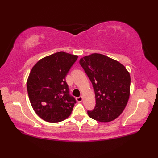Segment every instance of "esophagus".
<instances>
[{
  "label": "esophagus",
  "instance_id": "esophagus-1",
  "mask_svg": "<svg viewBox=\"0 0 158 158\" xmlns=\"http://www.w3.org/2000/svg\"><path fill=\"white\" fill-rule=\"evenodd\" d=\"M77 100L78 102H81L83 100V96H79L78 98H77Z\"/></svg>",
  "mask_w": 158,
  "mask_h": 158
}]
</instances>
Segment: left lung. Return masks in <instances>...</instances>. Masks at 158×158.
<instances>
[{
  "mask_svg": "<svg viewBox=\"0 0 158 158\" xmlns=\"http://www.w3.org/2000/svg\"><path fill=\"white\" fill-rule=\"evenodd\" d=\"M91 81L95 92L96 106L88 110L90 118L109 122L118 117L128 101L130 75L125 66L100 53L85 56L79 60Z\"/></svg>",
  "mask_w": 158,
  "mask_h": 158,
  "instance_id": "left-lung-1",
  "label": "left lung"
}]
</instances>
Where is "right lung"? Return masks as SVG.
<instances>
[{"mask_svg": "<svg viewBox=\"0 0 158 158\" xmlns=\"http://www.w3.org/2000/svg\"><path fill=\"white\" fill-rule=\"evenodd\" d=\"M78 56L64 52L40 60L27 80L30 102L39 117L48 122H60L72 113L75 98L70 95L66 76Z\"/></svg>", "mask_w": 158, "mask_h": 158, "instance_id": "add662e5", "label": "right lung"}]
</instances>
